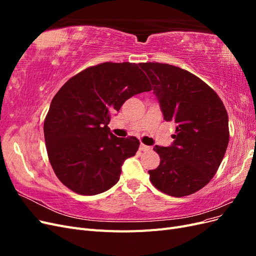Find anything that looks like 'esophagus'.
Returning a JSON list of instances; mask_svg holds the SVG:
<instances>
[{"instance_id": "34e87169", "label": "esophagus", "mask_w": 256, "mask_h": 256, "mask_svg": "<svg viewBox=\"0 0 256 256\" xmlns=\"http://www.w3.org/2000/svg\"><path fill=\"white\" fill-rule=\"evenodd\" d=\"M150 150H152L150 146H147V145H145L143 143L140 144V150H142V152H150Z\"/></svg>"}]
</instances>
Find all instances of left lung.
Masks as SVG:
<instances>
[{
	"label": "left lung",
	"mask_w": 256,
	"mask_h": 256,
	"mask_svg": "<svg viewBox=\"0 0 256 256\" xmlns=\"http://www.w3.org/2000/svg\"><path fill=\"white\" fill-rule=\"evenodd\" d=\"M150 76L164 118L176 124L171 146L156 145L160 157L150 180L161 192L182 198L198 191L218 171L226 152L228 116L216 92L180 67L141 63Z\"/></svg>",
	"instance_id": "obj_1"
}]
</instances>
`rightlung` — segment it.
<instances>
[{
  "label": "right lung",
  "mask_w": 256,
  "mask_h": 256,
  "mask_svg": "<svg viewBox=\"0 0 256 256\" xmlns=\"http://www.w3.org/2000/svg\"><path fill=\"white\" fill-rule=\"evenodd\" d=\"M152 85L138 64L106 63L84 69L53 97L44 122L51 166L62 184L95 196L118 182L122 166L138 152L134 136L118 138L108 127L127 99Z\"/></svg>",
  "instance_id": "right-lung-1"
}]
</instances>
